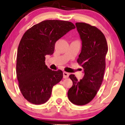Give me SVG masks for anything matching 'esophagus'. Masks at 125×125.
Returning a JSON list of instances; mask_svg holds the SVG:
<instances>
[{"label": "esophagus", "instance_id": "obj_1", "mask_svg": "<svg viewBox=\"0 0 125 125\" xmlns=\"http://www.w3.org/2000/svg\"><path fill=\"white\" fill-rule=\"evenodd\" d=\"M63 78H67L69 76V73L67 72H64L63 73Z\"/></svg>", "mask_w": 125, "mask_h": 125}]
</instances>
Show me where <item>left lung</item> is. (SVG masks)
I'll return each mask as SVG.
<instances>
[{
	"label": "left lung",
	"instance_id": "left-lung-1",
	"mask_svg": "<svg viewBox=\"0 0 125 125\" xmlns=\"http://www.w3.org/2000/svg\"><path fill=\"white\" fill-rule=\"evenodd\" d=\"M75 26L82 42L77 62L83 69L84 76L78 81L74 74L69 75L73 86L67 96L72 103L83 105L95 97L102 85L108 46L104 34L95 26L83 22H77Z\"/></svg>",
	"mask_w": 125,
	"mask_h": 125
}]
</instances>
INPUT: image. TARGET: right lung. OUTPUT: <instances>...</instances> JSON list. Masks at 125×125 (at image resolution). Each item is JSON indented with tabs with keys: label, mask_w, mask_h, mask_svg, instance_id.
Returning <instances> with one entry per match:
<instances>
[{
	"label": "right lung",
	"mask_w": 125,
	"mask_h": 125,
	"mask_svg": "<svg viewBox=\"0 0 125 125\" xmlns=\"http://www.w3.org/2000/svg\"><path fill=\"white\" fill-rule=\"evenodd\" d=\"M75 28L71 22L45 20L23 35L17 51L16 72L21 92L29 102L45 103L53 86L62 79V71L52 70L45 65V56L52 55L56 41Z\"/></svg>",
	"instance_id": "1"
}]
</instances>
